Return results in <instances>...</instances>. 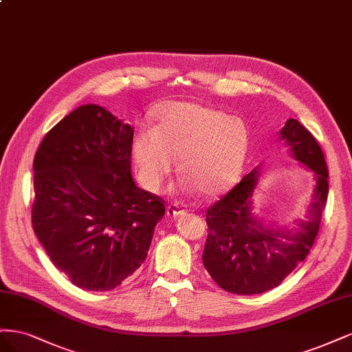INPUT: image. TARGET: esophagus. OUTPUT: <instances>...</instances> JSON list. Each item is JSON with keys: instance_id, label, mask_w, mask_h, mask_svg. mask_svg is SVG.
I'll return each mask as SVG.
<instances>
[{"instance_id": "34e87169", "label": "esophagus", "mask_w": 352, "mask_h": 352, "mask_svg": "<svg viewBox=\"0 0 352 352\" xmlns=\"http://www.w3.org/2000/svg\"><path fill=\"white\" fill-rule=\"evenodd\" d=\"M186 213V206L181 205V203H171V205H168L166 208V214L168 217H173L177 218L179 214Z\"/></svg>"}]
</instances>
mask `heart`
<instances>
[{"mask_svg": "<svg viewBox=\"0 0 352 352\" xmlns=\"http://www.w3.org/2000/svg\"><path fill=\"white\" fill-rule=\"evenodd\" d=\"M247 149L248 129L241 118L190 102L165 104L153 129L139 130L131 143L133 161L147 190L162 187L178 157V173L203 196L230 186Z\"/></svg>", "mask_w": 352, "mask_h": 352, "instance_id": "obj_1", "label": "heart"}]
</instances>
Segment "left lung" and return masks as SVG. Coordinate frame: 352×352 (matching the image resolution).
I'll use <instances>...</instances> for the list:
<instances>
[{
	"label": "left lung",
	"mask_w": 352,
	"mask_h": 352,
	"mask_svg": "<svg viewBox=\"0 0 352 352\" xmlns=\"http://www.w3.org/2000/svg\"><path fill=\"white\" fill-rule=\"evenodd\" d=\"M289 155L314 174V188L304 218L292 225L263 222L254 213L253 192L262 164L206 212L208 238L203 265L212 279L231 294L253 296L278 287L307 257L319 232L327 200V166L319 143L289 118L279 131Z\"/></svg>",
	"instance_id": "8db88e82"
}]
</instances>
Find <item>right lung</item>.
<instances>
[{
	"instance_id": "add662e5",
	"label": "right lung",
	"mask_w": 352,
	"mask_h": 352,
	"mask_svg": "<svg viewBox=\"0 0 352 352\" xmlns=\"http://www.w3.org/2000/svg\"><path fill=\"white\" fill-rule=\"evenodd\" d=\"M133 134L104 107L82 105L47 133L33 160V231L82 289L109 291L131 276L165 214L131 177Z\"/></svg>"
}]
</instances>
